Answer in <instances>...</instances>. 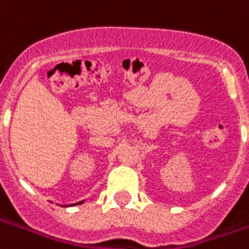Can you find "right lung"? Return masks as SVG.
<instances>
[{"mask_svg": "<svg viewBox=\"0 0 249 249\" xmlns=\"http://www.w3.org/2000/svg\"><path fill=\"white\" fill-rule=\"evenodd\" d=\"M82 203V201H80V203H77V204H81Z\"/></svg>", "mask_w": 249, "mask_h": 249, "instance_id": "right-lung-1", "label": "right lung"}]
</instances>
